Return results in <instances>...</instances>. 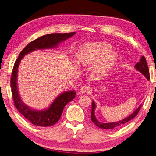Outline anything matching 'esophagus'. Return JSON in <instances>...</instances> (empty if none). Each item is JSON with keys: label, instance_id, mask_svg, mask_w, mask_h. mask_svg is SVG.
<instances>
[{"label": "esophagus", "instance_id": "34e87169", "mask_svg": "<svg viewBox=\"0 0 156 156\" xmlns=\"http://www.w3.org/2000/svg\"><path fill=\"white\" fill-rule=\"evenodd\" d=\"M90 90V88L89 86H88V85H84V86H82L80 88V91L82 93H89Z\"/></svg>", "mask_w": 156, "mask_h": 156}]
</instances>
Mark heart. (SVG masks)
<instances>
[{"mask_svg":"<svg viewBox=\"0 0 156 156\" xmlns=\"http://www.w3.org/2000/svg\"><path fill=\"white\" fill-rule=\"evenodd\" d=\"M111 51V46L105 42L91 43L82 51L79 60L83 64H90L99 59L95 70L99 73L104 72L112 68L116 60V55Z\"/></svg>","mask_w":156,"mask_h":156,"instance_id":"b5f03b06","label":"heart"}]
</instances>
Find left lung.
<instances>
[{"instance_id": "left-lung-1", "label": "left lung", "mask_w": 156, "mask_h": 156, "mask_svg": "<svg viewBox=\"0 0 156 156\" xmlns=\"http://www.w3.org/2000/svg\"><path fill=\"white\" fill-rule=\"evenodd\" d=\"M135 68L136 69L138 70L140 72L144 75L148 80L150 79V76H149V71L148 68L147 63L146 62V59L144 56L141 57V60L139 63H137L135 65ZM95 103L94 101L92 102V110H91V120H92L93 122L98 127L101 128V129H116L118 127H120L122 126L123 124L127 123L128 122L132 120L134 118H135L136 115L138 114L140 109L141 108V105H140L138 108H137L136 110L132 114L130 115L129 116L125 118L123 120L120 121L115 122H112V123H102L100 122L98 120H97L95 116H94V109H95Z\"/></svg>"}]
</instances>
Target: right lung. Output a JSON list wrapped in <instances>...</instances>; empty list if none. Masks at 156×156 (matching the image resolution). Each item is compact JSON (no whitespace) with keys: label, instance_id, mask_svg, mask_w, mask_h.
Masks as SVG:
<instances>
[{"label":"right lung","instance_id":"1","mask_svg":"<svg viewBox=\"0 0 156 156\" xmlns=\"http://www.w3.org/2000/svg\"><path fill=\"white\" fill-rule=\"evenodd\" d=\"M75 34V32L54 33L41 36L34 41L30 42L21 51L19 57L15 62L11 77V87L14 105L17 110L35 126L47 127L56 124L62 116L64 107L76 97V92L74 90H71L66 91L61 94L55 99L49 108L45 110L39 111L32 109L23 103L18 92L17 87L18 66L21 59L25 55L36 49L55 47L61 42L72 37Z\"/></svg>","mask_w":156,"mask_h":156}]
</instances>
